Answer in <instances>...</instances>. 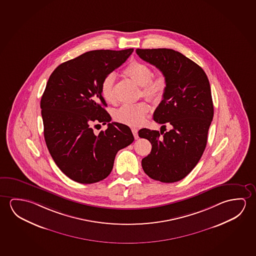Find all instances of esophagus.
I'll list each match as a JSON object with an SVG mask.
<instances>
[{
  "label": "esophagus",
  "instance_id": "34e87169",
  "mask_svg": "<svg viewBox=\"0 0 256 256\" xmlns=\"http://www.w3.org/2000/svg\"><path fill=\"white\" fill-rule=\"evenodd\" d=\"M131 130H132V133H133V134H134V139H138V128H131Z\"/></svg>",
  "mask_w": 256,
  "mask_h": 256
}]
</instances>
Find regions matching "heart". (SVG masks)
<instances>
[{"mask_svg": "<svg viewBox=\"0 0 256 256\" xmlns=\"http://www.w3.org/2000/svg\"><path fill=\"white\" fill-rule=\"evenodd\" d=\"M123 74L141 86V94L152 101H158L165 94L168 80L164 74L152 76V72L146 64L134 61L124 69ZM114 75L106 76L101 83V94L107 102H115L114 94ZM149 104L146 102H139L134 104H124L115 110L114 118L116 122L130 126H138L142 123L149 112Z\"/></svg>", "mask_w": 256, "mask_h": 256, "instance_id": "obj_1", "label": "heart"}]
</instances>
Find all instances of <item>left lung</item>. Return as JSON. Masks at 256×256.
Instances as JSON below:
<instances>
[{"mask_svg": "<svg viewBox=\"0 0 256 256\" xmlns=\"http://www.w3.org/2000/svg\"><path fill=\"white\" fill-rule=\"evenodd\" d=\"M136 52L157 67L168 80L163 100L154 114V120L163 124L160 133L148 128L138 132L152 146L150 154L142 160V170L154 180L180 181L196 166L208 142L214 117L208 76L197 64L174 50L138 48ZM166 124L172 130L164 132Z\"/></svg>", "mask_w": 256, "mask_h": 256, "instance_id": "obj_1", "label": "left lung"}]
</instances>
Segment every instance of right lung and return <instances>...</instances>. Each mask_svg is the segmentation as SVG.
I'll list each match as a JSON object with an SVG mask.
<instances>
[{
  "label": "right lung",
  "instance_id": "1",
  "mask_svg": "<svg viewBox=\"0 0 256 256\" xmlns=\"http://www.w3.org/2000/svg\"><path fill=\"white\" fill-rule=\"evenodd\" d=\"M134 48L86 52L56 67L40 99L44 138L56 166L72 180L88 184L110 174L120 150L134 141L128 126L110 123L101 94L106 76L128 58ZM108 122L94 134L92 126Z\"/></svg>",
  "mask_w": 256,
  "mask_h": 256
}]
</instances>
